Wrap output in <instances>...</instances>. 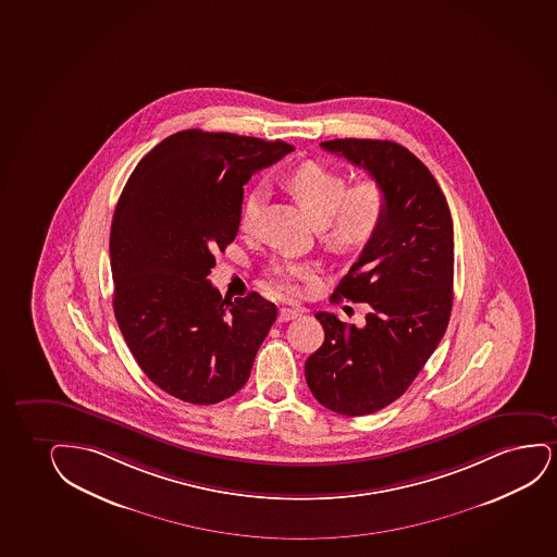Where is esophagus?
<instances>
[{"label":"esophagus","mask_w":557,"mask_h":557,"mask_svg":"<svg viewBox=\"0 0 557 557\" xmlns=\"http://www.w3.org/2000/svg\"><path fill=\"white\" fill-rule=\"evenodd\" d=\"M304 309H284L278 310V322H289L294 318L301 317Z\"/></svg>","instance_id":"obj_1"}]
</instances>
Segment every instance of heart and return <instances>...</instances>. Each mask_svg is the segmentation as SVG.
<instances>
[{
	"label": "heart",
	"instance_id": "1",
	"mask_svg": "<svg viewBox=\"0 0 557 557\" xmlns=\"http://www.w3.org/2000/svg\"><path fill=\"white\" fill-rule=\"evenodd\" d=\"M284 183L320 227L325 247L335 252H354L366 247L386 219V191L374 178L350 184L341 171L305 162ZM263 199L265 191L260 186L245 196L239 211L240 232H256ZM312 275L314 268L307 261H275L269 268V281L282 296H296L299 282L309 281Z\"/></svg>",
	"mask_w": 557,
	"mask_h": 557
}]
</instances>
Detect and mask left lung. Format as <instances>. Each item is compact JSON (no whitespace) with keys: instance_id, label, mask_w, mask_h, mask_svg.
Here are the masks:
<instances>
[{"instance_id":"obj_1","label":"left lung","mask_w":557,"mask_h":557,"mask_svg":"<svg viewBox=\"0 0 557 557\" xmlns=\"http://www.w3.org/2000/svg\"><path fill=\"white\" fill-rule=\"evenodd\" d=\"M322 148L381 183L387 211L333 292L369 305L366 325L317 312L324 345L305 361V379L325 409L371 414L407 392L446 332L454 301V225L435 176L409 148L379 139H333Z\"/></svg>"}]
</instances>
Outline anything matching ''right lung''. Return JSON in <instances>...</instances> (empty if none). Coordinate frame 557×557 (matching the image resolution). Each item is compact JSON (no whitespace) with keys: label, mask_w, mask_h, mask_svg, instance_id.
I'll return each mask as SVG.
<instances>
[{"label":"right lung","mask_w":557,"mask_h":557,"mask_svg":"<svg viewBox=\"0 0 557 557\" xmlns=\"http://www.w3.org/2000/svg\"><path fill=\"white\" fill-rule=\"evenodd\" d=\"M292 150L184 129L156 145L120 194L109 243L114 317L143 373L181 401L237 394L276 320L258 292L227 304L207 276L239 230L243 186Z\"/></svg>","instance_id":"add662e5"}]
</instances>
